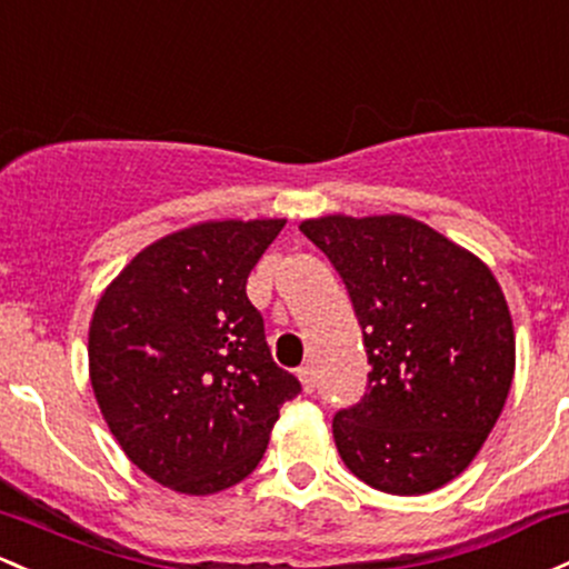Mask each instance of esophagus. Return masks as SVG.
<instances>
[{"instance_id": "34e87169", "label": "esophagus", "mask_w": 569, "mask_h": 569, "mask_svg": "<svg viewBox=\"0 0 569 569\" xmlns=\"http://www.w3.org/2000/svg\"><path fill=\"white\" fill-rule=\"evenodd\" d=\"M297 378H299V383H302L305 395H313V391H316V370H313V367H302V370L297 372Z\"/></svg>"}]
</instances>
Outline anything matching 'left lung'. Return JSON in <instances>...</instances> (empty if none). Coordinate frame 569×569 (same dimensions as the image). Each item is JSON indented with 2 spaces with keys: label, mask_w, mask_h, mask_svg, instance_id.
Wrapping results in <instances>:
<instances>
[{
  "label": "left lung",
  "mask_w": 569,
  "mask_h": 569,
  "mask_svg": "<svg viewBox=\"0 0 569 569\" xmlns=\"http://www.w3.org/2000/svg\"><path fill=\"white\" fill-rule=\"evenodd\" d=\"M346 283L365 335L367 395L335 416V446L386 495L440 489L495 429L516 370L513 318L489 267L408 216L299 223Z\"/></svg>",
  "instance_id": "left-lung-1"
}]
</instances>
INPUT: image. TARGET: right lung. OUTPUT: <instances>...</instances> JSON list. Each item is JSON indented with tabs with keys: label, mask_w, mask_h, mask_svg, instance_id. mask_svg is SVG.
Returning a JSON list of instances; mask_svg holds the SVG:
<instances>
[{
	"label": "right lung",
	"mask_w": 569,
	"mask_h": 569,
	"mask_svg": "<svg viewBox=\"0 0 569 569\" xmlns=\"http://www.w3.org/2000/svg\"><path fill=\"white\" fill-rule=\"evenodd\" d=\"M283 218L204 221L123 267L89 327L99 410L129 461L180 495H216L256 470L280 405L302 386L272 361L248 274Z\"/></svg>",
	"instance_id": "1"
}]
</instances>
